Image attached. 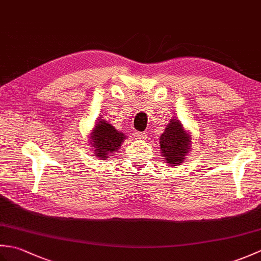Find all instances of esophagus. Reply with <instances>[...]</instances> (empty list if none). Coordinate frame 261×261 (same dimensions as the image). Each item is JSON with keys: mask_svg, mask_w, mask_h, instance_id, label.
Segmentation results:
<instances>
[{"mask_svg": "<svg viewBox=\"0 0 261 261\" xmlns=\"http://www.w3.org/2000/svg\"><path fill=\"white\" fill-rule=\"evenodd\" d=\"M135 137H136V139H140V140L147 139V135L145 134V132H136Z\"/></svg>", "mask_w": 261, "mask_h": 261, "instance_id": "34e87169", "label": "esophagus"}]
</instances>
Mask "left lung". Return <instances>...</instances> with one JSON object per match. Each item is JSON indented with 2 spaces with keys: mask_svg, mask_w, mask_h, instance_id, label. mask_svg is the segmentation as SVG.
Masks as SVG:
<instances>
[{
  "mask_svg": "<svg viewBox=\"0 0 261 261\" xmlns=\"http://www.w3.org/2000/svg\"><path fill=\"white\" fill-rule=\"evenodd\" d=\"M192 137L185 131L179 120L171 119L160 136L159 146L166 164L171 166L180 165L184 162L192 147Z\"/></svg>",
  "mask_w": 261,
  "mask_h": 261,
  "instance_id": "8db88e82",
  "label": "left lung"
}]
</instances>
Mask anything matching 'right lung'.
I'll use <instances>...</instances> for the list:
<instances>
[{
  "mask_svg": "<svg viewBox=\"0 0 261 261\" xmlns=\"http://www.w3.org/2000/svg\"><path fill=\"white\" fill-rule=\"evenodd\" d=\"M90 139L95 156L101 160H107L110 156H114V152L119 150L125 139V135L102 119L98 120L93 127Z\"/></svg>",
  "mask_w": 261,
  "mask_h": 261,
  "instance_id": "obj_1",
  "label": "right lung"
}]
</instances>
